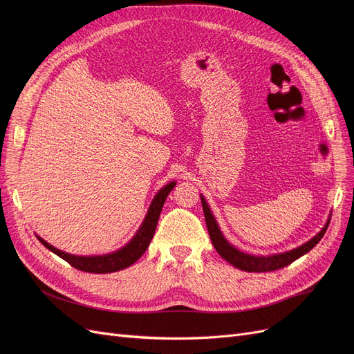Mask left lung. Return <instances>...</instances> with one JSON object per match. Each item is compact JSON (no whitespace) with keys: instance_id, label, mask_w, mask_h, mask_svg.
Instances as JSON below:
<instances>
[{"instance_id":"8db88e82","label":"left lung","mask_w":354,"mask_h":354,"mask_svg":"<svg viewBox=\"0 0 354 354\" xmlns=\"http://www.w3.org/2000/svg\"><path fill=\"white\" fill-rule=\"evenodd\" d=\"M201 202H202L203 216H205V223H207L208 233H209V238H211L214 248L217 250V252L223 257L224 260L245 272H254V273L273 272L277 269H282V267H285V266H289L292 261L299 259V257L307 254L312 248H315V246L319 243V241L324 238V234L329 226V220H328L325 227L320 230L313 239H310L308 242H306L301 246H298V248H295L292 251L277 254V255H270V257H255V255H248L245 252H241L239 250L234 248V246H232L226 239H224V236L217 226L216 218L212 217L209 207L207 205L205 199H203L202 196H201Z\"/></svg>"}]
</instances>
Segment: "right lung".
Masks as SVG:
<instances>
[{"mask_svg": "<svg viewBox=\"0 0 354 354\" xmlns=\"http://www.w3.org/2000/svg\"><path fill=\"white\" fill-rule=\"evenodd\" d=\"M174 186H176V183L173 181V183L167 185L165 187H162L158 192L156 196L152 201L151 208H149V211H147V216L142 224V227L138 229V232L136 233V236L131 239L130 243H127L124 248H121L116 252H112L108 255H97V257L72 255V254H66V252L55 248V246L47 243L39 236H37V238L42 245L46 246L47 250L55 252L56 255L60 257V259L68 261L72 267H75V269H78L81 272L113 273L118 270L127 269V267H130L131 264H134L138 259H140V257L145 254V251L147 250V246H149V243H151L153 234H155V229H156V224H158V220L160 216V211H162L164 202Z\"/></svg>", "mask_w": 354, "mask_h": 354, "instance_id": "1", "label": "right lung"}]
</instances>
